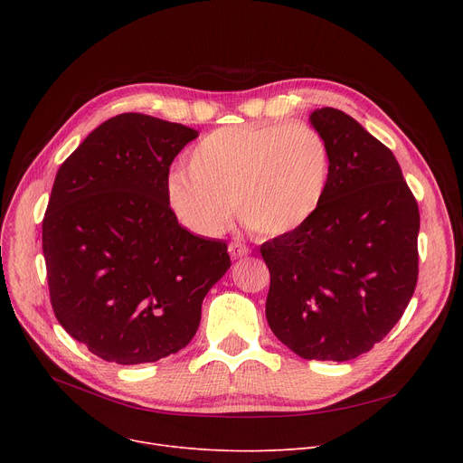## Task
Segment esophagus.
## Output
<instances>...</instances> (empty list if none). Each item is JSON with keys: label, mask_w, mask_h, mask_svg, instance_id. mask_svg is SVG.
I'll list each match as a JSON object with an SVG mask.
<instances>
[{"label": "esophagus", "mask_w": 463, "mask_h": 463, "mask_svg": "<svg viewBox=\"0 0 463 463\" xmlns=\"http://www.w3.org/2000/svg\"><path fill=\"white\" fill-rule=\"evenodd\" d=\"M251 250L246 246V244H241V241H231L229 244V253H231V257H234V259H240V257H244V255H248Z\"/></svg>", "instance_id": "34e87169"}]
</instances>
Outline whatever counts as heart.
Returning <instances> with one entry per match:
<instances>
[{
	"label": "heart",
	"instance_id": "1",
	"mask_svg": "<svg viewBox=\"0 0 463 463\" xmlns=\"http://www.w3.org/2000/svg\"><path fill=\"white\" fill-rule=\"evenodd\" d=\"M330 146L309 124H240L204 135L166 180L180 222L203 236L222 234L238 217L257 236L304 227L330 182Z\"/></svg>",
	"mask_w": 463,
	"mask_h": 463
}]
</instances>
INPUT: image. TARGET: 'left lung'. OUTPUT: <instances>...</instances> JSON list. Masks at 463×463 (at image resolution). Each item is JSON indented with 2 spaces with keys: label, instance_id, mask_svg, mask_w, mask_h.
<instances>
[{
  "label": "left lung",
  "instance_id": "obj_1",
  "mask_svg": "<svg viewBox=\"0 0 463 463\" xmlns=\"http://www.w3.org/2000/svg\"><path fill=\"white\" fill-rule=\"evenodd\" d=\"M330 146L326 197L309 222L264 241L266 319L307 360L345 362L394 328L419 279L420 215L394 154L337 109L313 110Z\"/></svg>",
  "mask_w": 463,
  "mask_h": 463
}]
</instances>
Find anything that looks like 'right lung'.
Returning <instances> with one entry per match:
<instances>
[{
	"label": "right lung",
	"instance_id": "right-lung-1",
	"mask_svg": "<svg viewBox=\"0 0 463 463\" xmlns=\"http://www.w3.org/2000/svg\"><path fill=\"white\" fill-rule=\"evenodd\" d=\"M197 135L126 112L91 131L56 175L43 219L51 304L67 334L107 362L184 349L231 266L225 241L185 231L166 199L170 165Z\"/></svg>",
	"mask_w": 463,
	"mask_h": 463
}]
</instances>
